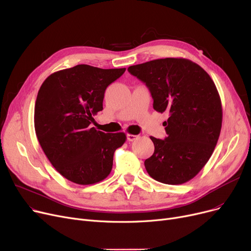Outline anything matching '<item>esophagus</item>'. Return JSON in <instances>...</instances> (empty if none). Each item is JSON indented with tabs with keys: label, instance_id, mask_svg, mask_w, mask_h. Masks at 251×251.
<instances>
[{
	"label": "esophagus",
	"instance_id": "obj_1",
	"mask_svg": "<svg viewBox=\"0 0 251 251\" xmlns=\"http://www.w3.org/2000/svg\"><path fill=\"white\" fill-rule=\"evenodd\" d=\"M138 138H139V136H137V135H130V134H127V135H126V139H127L128 142H134V141H136Z\"/></svg>",
	"mask_w": 251,
	"mask_h": 251
}]
</instances>
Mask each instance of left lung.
Returning a JSON list of instances; mask_svg holds the SVG:
<instances>
[{
	"instance_id": "8db88e82",
	"label": "left lung",
	"mask_w": 251,
	"mask_h": 251,
	"mask_svg": "<svg viewBox=\"0 0 251 251\" xmlns=\"http://www.w3.org/2000/svg\"><path fill=\"white\" fill-rule=\"evenodd\" d=\"M127 71L149 88L156 111L169 112L167 137H150L153 155L145 161L152 178L182 184L207 164L222 127V104L214 81L198 64L166 57L130 66Z\"/></svg>"
}]
</instances>
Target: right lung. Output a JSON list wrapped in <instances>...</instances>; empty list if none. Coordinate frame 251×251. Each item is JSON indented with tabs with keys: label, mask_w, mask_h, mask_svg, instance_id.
Here are the masks:
<instances>
[{
	"label": "right lung",
	"mask_w": 251,
	"mask_h": 251,
	"mask_svg": "<svg viewBox=\"0 0 251 251\" xmlns=\"http://www.w3.org/2000/svg\"><path fill=\"white\" fill-rule=\"evenodd\" d=\"M125 71L78 65L51 74L40 87L34 108L36 137L55 170L74 183L106 178L114 151L126 140L125 132L105 134L90 126L103 109L106 88Z\"/></svg>",
	"instance_id": "obj_1"
}]
</instances>
